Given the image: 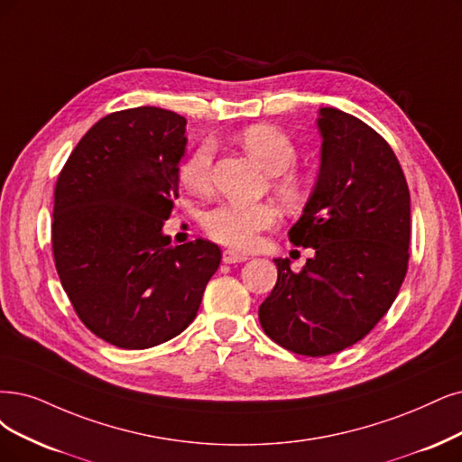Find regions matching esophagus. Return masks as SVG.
Returning a JSON list of instances; mask_svg holds the SVG:
<instances>
[{
	"instance_id": "obj_1",
	"label": "esophagus",
	"mask_w": 462,
	"mask_h": 462,
	"mask_svg": "<svg viewBox=\"0 0 462 462\" xmlns=\"http://www.w3.org/2000/svg\"><path fill=\"white\" fill-rule=\"evenodd\" d=\"M249 257L247 254H244V253H237V251H234V249H225L222 251V261H225L226 264H232V263H244V261H247Z\"/></svg>"
}]
</instances>
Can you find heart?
I'll return each instance as SVG.
<instances>
[{"mask_svg": "<svg viewBox=\"0 0 462 462\" xmlns=\"http://www.w3.org/2000/svg\"><path fill=\"white\" fill-rule=\"evenodd\" d=\"M242 148L257 162L272 180V190L287 209H299L306 199V186L293 175H282L297 160V148L289 136L272 125H251L240 134ZM213 146L199 144L180 167V182L190 192L205 194L211 188ZM278 211L270 201L254 205L220 203L203 217V228L217 240L236 249H251L259 240V232L274 226Z\"/></svg>", "mask_w": 462, "mask_h": 462, "instance_id": "obj_1", "label": "heart"}]
</instances>
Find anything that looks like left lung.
Segmentation results:
<instances>
[{
  "mask_svg": "<svg viewBox=\"0 0 462 462\" xmlns=\"http://www.w3.org/2000/svg\"><path fill=\"white\" fill-rule=\"evenodd\" d=\"M319 173L289 230L312 247L300 272L274 259L276 287L259 309L264 333L302 356H329L362 340L403 283L411 199L396 153L362 119L319 108Z\"/></svg>",
  "mask_w": 462,
  "mask_h": 462,
  "instance_id": "8db88e82",
  "label": "left lung"
}]
</instances>
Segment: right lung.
<instances>
[{"instance_id": "add662e5", "label": "right lung", "mask_w": 462, "mask_h": 462, "mask_svg": "<svg viewBox=\"0 0 462 462\" xmlns=\"http://www.w3.org/2000/svg\"><path fill=\"white\" fill-rule=\"evenodd\" d=\"M186 119L139 106L83 134L55 188L53 254L76 314L97 337L144 350L194 321L220 264L213 242L171 245Z\"/></svg>"}]
</instances>
